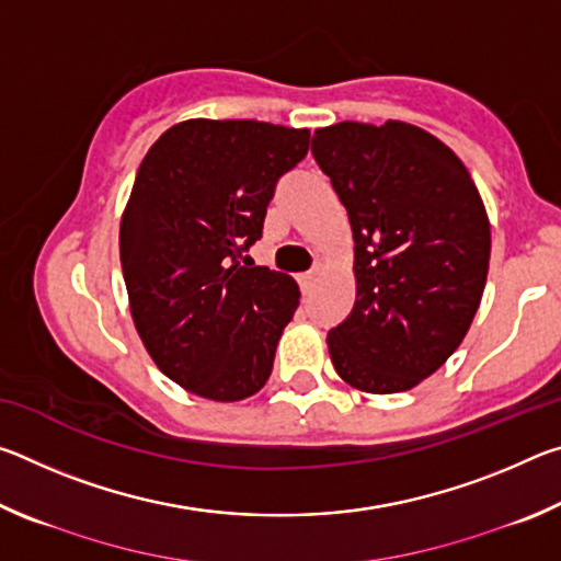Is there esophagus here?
<instances>
[{
	"mask_svg": "<svg viewBox=\"0 0 561 561\" xmlns=\"http://www.w3.org/2000/svg\"><path fill=\"white\" fill-rule=\"evenodd\" d=\"M317 270L314 272H304L301 274V277H299V284H301V291L304 294H309L311 291V287H314V284H317Z\"/></svg>",
	"mask_w": 561,
	"mask_h": 561,
	"instance_id": "obj_1",
	"label": "esophagus"
}]
</instances>
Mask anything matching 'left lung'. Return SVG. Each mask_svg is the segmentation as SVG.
Listing matches in <instances>:
<instances>
[{
  "mask_svg": "<svg viewBox=\"0 0 561 561\" xmlns=\"http://www.w3.org/2000/svg\"><path fill=\"white\" fill-rule=\"evenodd\" d=\"M311 153L356 242V304L329 331L331 360L360 391H408L448 360L480 307L485 205L460 158L411 123H336Z\"/></svg>",
  "mask_w": 561,
  "mask_h": 561,
  "instance_id": "left-lung-1",
  "label": "left lung"
}]
</instances>
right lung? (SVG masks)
Wrapping results in <instances>:
<instances>
[{
  "label": "right lung",
  "mask_w": 561,
  "mask_h": 561,
  "mask_svg": "<svg viewBox=\"0 0 561 561\" xmlns=\"http://www.w3.org/2000/svg\"><path fill=\"white\" fill-rule=\"evenodd\" d=\"M307 150L304 128L193 118L138 168L121 220L130 314L150 358L190 393L242 401L267 383L299 287L242 257Z\"/></svg>",
  "instance_id": "add662e5"
}]
</instances>
